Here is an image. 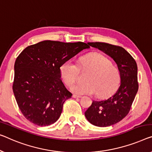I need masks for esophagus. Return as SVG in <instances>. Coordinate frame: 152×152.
I'll return each instance as SVG.
<instances>
[{
  "instance_id": "esophagus-1",
  "label": "esophagus",
  "mask_w": 152,
  "mask_h": 152,
  "mask_svg": "<svg viewBox=\"0 0 152 152\" xmlns=\"http://www.w3.org/2000/svg\"><path fill=\"white\" fill-rule=\"evenodd\" d=\"M72 97H73L74 98H81L80 96H77V95H75V94H74L73 96H72Z\"/></svg>"
}]
</instances>
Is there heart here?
I'll list each match as a JSON object with an SVG mask.
<instances>
[{"mask_svg": "<svg viewBox=\"0 0 152 152\" xmlns=\"http://www.w3.org/2000/svg\"><path fill=\"white\" fill-rule=\"evenodd\" d=\"M80 69L89 73L85 77V83L74 84L71 91L77 94H94L98 98L112 95L118 88L120 74L118 69L112 65L107 57L98 53H93L80 58ZM61 78L66 85L75 82L78 75V67L72 60L63 62L59 68Z\"/></svg>", "mask_w": 152, "mask_h": 152, "instance_id": "obj_1", "label": "heart"}]
</instances>
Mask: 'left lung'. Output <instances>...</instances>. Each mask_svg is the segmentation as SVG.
Here are the masks:
<instances>
[{"label": "left lung", "instance_id": "8db88e82", "mask_svg": "<svg viewBox=\"0 0 152 152\" xmlns=\"http://www.w3.org/2000/svg\"><path fill=\"white\" fill-rule=\"evenodd\" d=\"M88 44L111 57L119 71L120 85L115 94L104 100H93L85 113L86 118L93 125L110 126L118 123L130 111L139 89L137 65L122 47L103 42H89Z\"/></svg>", "mask_w": 152, "mask_h": 152}]
</instances>
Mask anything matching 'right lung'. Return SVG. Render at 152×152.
<instances>
[{
	"label": "right lung",
	"mask_w": 152,
	"mask_h": 152,
	"mask_svg": "<svg viewBox=\"0 0 152 152\" xmlns=\"http://www.w3.org/2000/svg\"><path fill=\"white\" fill-rule=\"evenodd\" d=\"M83 42L45 40L26 47L14 65L13 91L24 117L37 126H49L61 114L65 101L72 94L63 85L59 68L84 49Z\"/></svg>",
	"instance_id": "add662e5"
}]
</instances>
